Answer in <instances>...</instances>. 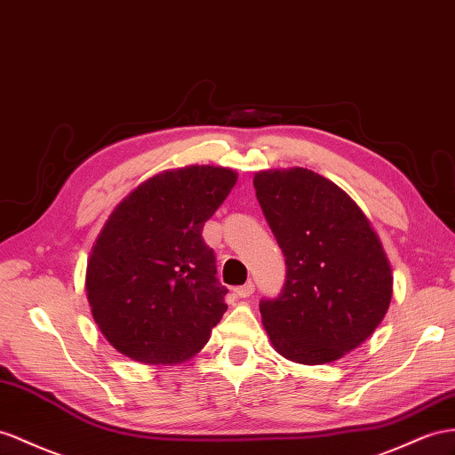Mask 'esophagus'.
Here are the masks:
<instances>
[{
	"instance_id": "obj_1",
	"label": "esophagus",
	"mask_w": 455,
	"mask_h": 455,
	"mask_svg": "<svg viewBox=\"0 0 455 455\" xmlns=\"http://www.w3.org/2000/svg\"><path fill=\"white\" fill-rule=\"evenodd\" d=\"M253 290H255V286H253V283L250 281V283H246L243 286H236V288H235V294H236L238 298H248V296L253 294Z\"/></svg>"
}]
</instances>
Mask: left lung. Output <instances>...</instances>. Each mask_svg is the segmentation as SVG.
<instances>
[{
	"instance_id": "left-lung-1",
	"label": "left lung",
	"mask_w": 455,
	"mask_h": 455,
	"mask_svg": "<svg viewBox=\"0 0 455 455\" xmlns=\"http://www.w3.org/2000/svg\"><path fill=\"white\" fill-rule=\"evenodd\" d=\"M255 196L284 253L286 283L261 299L278 354L306 365L363 344L392 299V269L369 219L342 188L309 169L255 172Z\"/></svg>"
}]
</instances>
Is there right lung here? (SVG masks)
I'll return each mask as SVG.
<instances>
[{
	"mask_svg": "<svg viewBox=\"0 0 455 455\" xmlns=\"http://www.w3.org/2000/svg\"><path fill=\"white\" fill-rule=\"evenodd\" d=\"M236 180L225 167L165 171L113 209L90 253L86 296L116 352L174 365L207 344L228 290L217 281L202 230Z\"/></svg>",
	"mask_w": 455,
	"mask_h": 455,
	"instance_id": "right-lung-1",
	"label": "right lung"
}]
</instances>
